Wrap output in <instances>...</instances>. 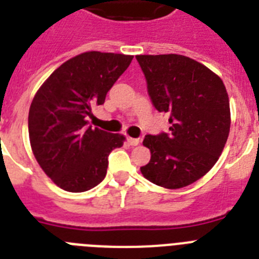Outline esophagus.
<instances>
[{"mask_svg":"<svg viewBox=\"0 0 259 259\" xmlns=\"http://www.w3.org/2000/svg\"><path fill=\"white\" fill-rule=\"evenodd\" d=\"M127 141L128 144L132 145V147H136V145L140 144V140L139 139H134V138H127Z\"/></svg>","mask_w":259,"mask_h":259,"instance_id":"1","label":"esophagus"}]
</instances>
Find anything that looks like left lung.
<instances>
[{
    "mask_svg": "<svg viewBox=\"0 0 259 259\" xmlns=\"http://www.w3.org/2000/svg\"><path fill=\"white\" fill-rule=\"evenodd\" d=\"M154 107L170 115V134L145 136L151 161L141 174L165 189L186 187L208 173L231 130L222 78L183 55H138Z\"/></svg>",
    "mask_w": 259,
    "mask_h": 259,
    "instance_id": "8db88e82",
    "label": "left lung"
}]
</instances>
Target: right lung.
Wrapping results in <instances>:
<instances>
[{
    "label": "right lung",
    "instance_id": "obj_1",
    "mask_svg": "<svg viewBox=\"0 0 259 259\" xmlns=\"http://www.w3.org/2000/svg\"><path fill=\"white\" fill-rule=\"evenodd\" d=\"M132 55L89 51L61 64L35 94L28 111V136L39 166L69 193H82L102 182L107 156L125 138L86 127L92 107L131 64Z\"/></svg>",
    "mask_w": 259,
    "mask_h": 259
}]
</instances>
